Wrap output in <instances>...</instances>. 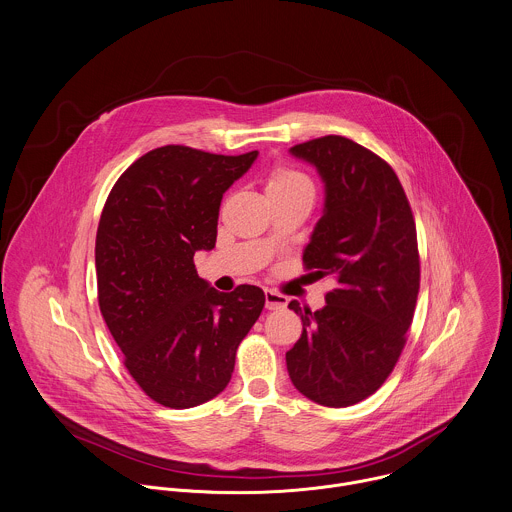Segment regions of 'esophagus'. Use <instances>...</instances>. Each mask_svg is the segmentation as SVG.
I'll return each instance as SVG.
<instances>
[{
	"label": "esophagus",
	"mask_w": 512,
	"mask_h": 512,
	"mask_svg": "<svg viewBox=\"0 0 512 512\" xmlns=\"http://www.w3.org/2000/svg\"><path fill=\"white\" fill-rule=\"evenodd\" d=\"M264 298H266V308L268 310H282V308L288 306V298L278 294V292H274V290H266Z\"/></svg>",
	"instance_id": "1"
}]
</instances>
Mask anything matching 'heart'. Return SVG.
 Listing matches in <instances>:
<instances>
[{
    "label": "heart",
    "instance_id": "b5f03b06",
    "mask_svg": "<svg viewBox=\"0 0 512 512\" xmlns=\"http://www.w3.org/2000/svg\"><path fill=\"white\" fill-rule=\"evenodd\" d=\"M266 190L268 194H282V192H296V190L314 192V184L304 172L292 169L288 165H276L268 174Z\"/></svg>",
    "mask_w": 512,
    "mask_h": 512
}]
</instances>
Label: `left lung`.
<instances>
[{
	"mask_svg": "<svg viewBox=\"0 0 512 512\" xmlns=\"http://www.w3.org/2000/svg\"><path fill=\"white\" fill-rule=\"evenodd\" d=\"M290 151L326 182L304 268L336 286L324 310L290 302L304 330L286 365L302 395L349 407L383 385L405 347L421 280L415 218L389 163L351 139L328 135Z\"/></svg>",
	"mask_w": 512,
	"mask_h": 512,
	"instance_id": "8db88e82",
	"label": "left lung"
}]
</instances>
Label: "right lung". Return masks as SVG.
I'll return each instance as SVG.
<instances>
[{
    "label": "right lung",
    "instance_id": "obj_1",
    "mask_svg": "<svg viewBox=\"0 0 512 512\" xmlns=\"http://www.w3.org/2000/svg\"><path fill=\"white\" fill-rule=\"evenodd\" d=\"M256 157L159 147L119 176L103 206L99 308L131 377L165 407H196L224 391L262 314L258 286L224 294L194 268V252L216 244L222 194Z\"/></svg>",
    "mask_w": 512,
    "mask_h": 512
}]
</instances>
